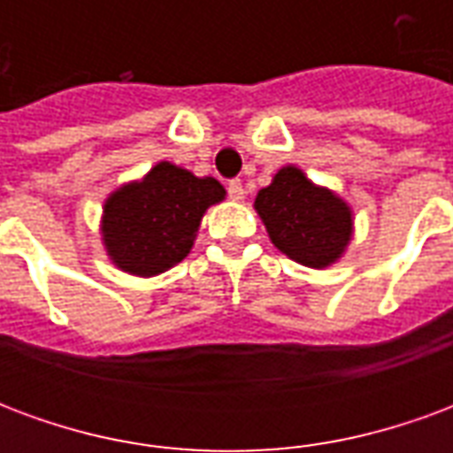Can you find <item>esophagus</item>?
<instances>
[{"label": "esophagus", "instance_id": "obj_1", "mask_svg": "<svg viewBox=\"0 0 453 453\" xmlns=\"http://www.w3.org/2000/svg\"><path fill=\"white\" fill-rule=\"evenodd\" d=\"M227 196L233 201H242L245 198V188H242V181L240 179H230L227 181Z\"/></svg>", "mask_w": 453, "mask_h": 453}]
</instances>
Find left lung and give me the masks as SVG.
<instances>
[{"mask_svg":"<svg viewBox=\"0 0 453 453\" xmlns=\"http://www.w3.org/2000/svg\"><path fill=\"white\" fill-rule=\"evenodd\" d=\"M276 250L313 269L334 265L351 240V208L330 188L315 187L294 165L281 167L255 198Z\"/></svg>","mask_w":453,"mask_h":453,"instance_id":"left-lung-1","label":"left lung"}]
</instances>
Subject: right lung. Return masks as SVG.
Returning a JSON list of instances; mask_svg holds the SVG:
<instances>
[{
    "label": "right lung",
    "mask_w": 453,
    "mask_h": 453,
    "mask_svg": "<svg viewBox=\"0 0 453 453\" xmlns=\"http://www.w3.org/2000/svg\"><path fill=\"white\" fill-rule=\"evenodd\" d=\"M226 198L213 177L159 162L140 181L116 188L104 203L102 240L120 272L157 276L191 252L208 206Z\"/></svg>",
    "instance_id": "1"
}]
</instances>
